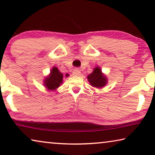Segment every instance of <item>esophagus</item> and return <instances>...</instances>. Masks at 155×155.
I'll use <instances>...</instances> for the list:
<instances>
[{
	"label": "esophagus",
	"mask_w": 155,
	"mask_h": 155,
	"mask_svg": "<svg viewBox=\"0 0 155 155\" xmlns=\"http://www.w3.org/2000/svg\"><path fill=\"white\" fill-rule=\"evenodd\" d=\"M72 74L74 76H79L81 74V71L79 69H78V68H76L74 70H73L72 72Z\"/></svg>",
	"instance_id": "1"
}]
</instances>
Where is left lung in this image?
Segmentation results:
<instances>
[{
	"label": "left lung",
	"instance_id": "8db88e82",
	"mask_svg": "<svg viewBox=\"0 0 155 155\" xmlns=\"http://www.w3.org/2000/svg\"><path fill=\"white\" fill-rule=\"evenodd\" d=\"M87 79L91 85L96 87H104L107 83L105 76L102 74L101 68L98 67L94 68V71L90 75H88Z\"/></svg>",
	"mask_w": 155,
	"mask_h": 155
}]
</instances>
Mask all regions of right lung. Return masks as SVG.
Here are the masks:
<instances>
[{"label":"right lung","mask_w":155,"mask_h":155,"mask_svg":"<svg viewBox=\"0 0 155 155\" xmlns=\"http://www.w3.org/2000/svg\"><path fill=\"white\" fill-rule=\"evenodd\" d=\"M65 76L68 77L69 75L66 74ZM63 77H64V75L62 73L60 72L56 67H54L51 70V74L48 77L46 78L44 81V85L50 90H55L62 83Z\"/></svg>","instance_id":"obj_1"}]
</instances>
